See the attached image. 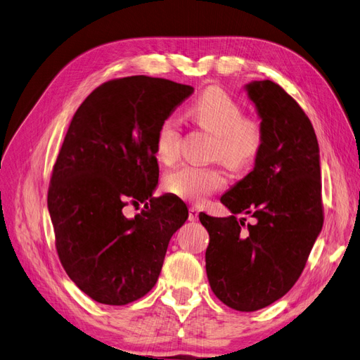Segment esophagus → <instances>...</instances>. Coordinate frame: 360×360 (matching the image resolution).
<instances>
[{
    "mask_svg": "<svg viewBox=\"0 0 360 360\" xmlns=\"http://www.w3.org/2000/svg\"><path fill=\"white\" fill-rule=\"evenodd\" d=\"M189 221H198V209L197 207H191L189 209Z\"/></svg>",
    "mask_w": 360,
    "mask_h": 360,
    "instance_id": "34e87169",
    "label": "esophagus"
}]
</instances>
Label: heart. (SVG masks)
I'll use <instances>...</instances> for the list:
<instances>
[{
  "label": "heart",
  "instance_id": "heart-1",
  "mask_svg": "<svg viewBox=\"0 0 360 360\" xmlns=\"http://www.w3.org/2000/svg\"><path fill=\"white\" fill-rule=\"evenodd\" d=\"M193 122L214 135L213 158H219L228 167L240 169L250 165L263 147V129L257 120L243 117L242 105L221 86L204 90L189 110ZM181 129L179 120H162L155 139L156 158L172 165L180 158ZM226 184V174L219 167L183 165L167 174L165 189L179 198L200 202Z\"/></svg>",
  "mask_w": 360,
  "mask_h": 360
}]
</instances>
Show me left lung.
Segmentation results:
<instances>
[{"mask_svg": "<svg viewBox=\"0 0 360 360\" xmlns=\"http://www.w3.org/2000/svg\"><path fill=\"white\" fill-rule=\"evenodd\" d=\"M263 129L254 168L221 202L228 217L200 213L209 231L205 271L216 297L250 312L281 299L296 284L323 228L320 148L299 103L269 79L245 85ZM238 212L255 217L244 228Z\"/></svg>", "mask_w": 360, "mask_h": 360, "instance_id": "obj_1", "label": "left lung"}]
</instances>
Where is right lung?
<instances>
[{
    "mask_svg": "<svg viewBox=\"0 0 360 360\" xmlns=\"http://www.w3.org/2000/svg\"><path fill=\"white\" fill-rule=\"evenodd\" d=\"M193 86L138 75L102 84L81 103L52 169L48 210L69 278L93 300L127 304L155 287L188 207L153 197L155 139ZM145 202L135 218L122 209Z\"/></svg>",
    "mask_w": 360,
    "mask_h": 360,
    "instance_id": "add662e5",
    "label": "right lung"
}]
</instances>
